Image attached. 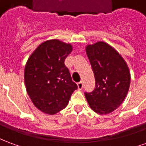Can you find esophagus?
<instances>
[{"mask_svg":"<svg viewBox=\"0 0 146 146\" xmlns=\"http://www.w3.org/2000/svg\"><path fill=\"white\" fill-rule=\"evenodd\" d=\"M77 86H78V89L81 90L84 87V84H83V81H80V82L77 83Z\"/></svg>","mask_w":146,"mask_h":146,"instance_id":"esophagus-1","label":"esophagus"}]
</instances>
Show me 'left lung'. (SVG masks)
Instances as JSON below:
<instances>
[{
    "instance_id": "8db88e82",
    "label": "left lung",
    "mask_w": 146,
    "mask_h": 146,
    "mask_svg": "<svg viewBox=\"0 0 146 146\" xmlns=\"http://www.w3.org/2000/svg\"><path fill=\"white\" fill-rule=\"evenodd\" d=\"M86 52L95 78L94 91L84 93L88 102L95 113H112L128 92L131 82L128 67L121 55L105 42L88 45Z\"/></svg>"
}]
</instances>
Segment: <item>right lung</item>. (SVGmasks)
Returning <instances> with one entry per match:
<instances>
[{"instance_id": "obj_1", "label": "right lung", "mask_w": 146, "mask_h": 146, "mask_svg": "<svg viewBox=\"0 0 146 146\" xmlns=\"http://www.w3.org/2000/svg\"><path fill=\"white\" fill-rule=\"evenodd\" d=\"M72 46L58 40L42 43L30 55L25 67L24 80L33 105L53 115L63 110L77 89L65 60Z\"/></svg>"}]
</instances>
